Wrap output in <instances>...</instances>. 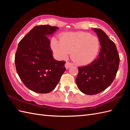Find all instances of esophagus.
<instances>
[{"label": "esophagus", "mask_w": 130, "mask_h": 130, "mask_svg": "<svg viewBox=\"0 0 130 130\" xmlns=\"http://www.w3.org/2000/svg\"><path fill=\"white\" fill-rule=\"evenodd\" d=\"M71 66H73V64L69 62H67L65 64V67L67 69H69L70 67H71Z\"/></svg>", "instance_id": "34e87169"}]
</instances>
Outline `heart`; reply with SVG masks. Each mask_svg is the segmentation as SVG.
<instances>
[{
    "instance_id": "obj_1",
    "label": "heart",
    "mask_w": 130,
    "mask_h": 130,
    "mask_svg": "<svg viewBox=\"0 0 130 130\" xmlns=\"http://www.w3.org/2000/svg\"><path fill=\"white\" fill-rule=\"evenodd\" d=\"M51 47L60 59H66L71 53L74 62L79 65H86L96 57L100 47V42L98 37L88 33L67 32L60 36V41L52 38Z\"/></svg>"
}]
</instances>
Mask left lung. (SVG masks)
Listing matches in <instances>:
<instances>
[{"instance_id":"obj_1","label":"left lung","mask_w":130,"mask_h":130,"mask_svg":"<svg viewBox=\"0 0 130 130\" xmlns=\"http://www.w3.org/2000/svg\"><path fill=\"white\" fill-rule=\"evenodd\" d=\"M101 43L96 59L84 67L78 68L76 83L79 89L87 95L102 92L112 84L119 67L120 56L115 43L103 30L93 28Z\"/></svg>"}]
</instances>
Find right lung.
<instances>
[{
	"label": "right lung",
	"instance_id": "obj_1",
	"mask_svg": "<svg viewBox=\"0 0 130 130\" xmlns=\"http://www.w3.org/2000/svg\"><path fill=\"white\" fill-rule=\"evenodd\" d=\"M58 28L35 26L19 42L14 60L17 72L25 86L35 92H51L66 70V62L53 57L47 37Z\"/></svg>",
	"mask_w": 130,
	"mask_h": 130
}]
</instances>
